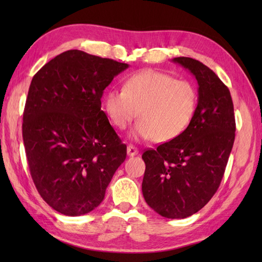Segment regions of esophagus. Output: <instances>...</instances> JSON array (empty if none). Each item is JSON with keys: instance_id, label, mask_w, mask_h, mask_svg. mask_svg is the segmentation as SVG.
I'll return each mask as SVG.
<instances>
[{"instance_id": "34e87169", "label": "esophagus", "mask_w": 262, "mask_h": 262, "mask_svg": "<svg viewBox=\"0 0 262 262\" xmlns=\"http://www.w3.org/2000/svg\"><path fill=\"white\" fill-rule=\"evenodd\" d=\"M137 154H138L137 147L133 146V145L127 146V155H128V157H135V155H137Z\"/></svg>"}]
</instances>
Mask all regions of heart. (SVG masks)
<instances>
[{
    "label": "heart",
    "instance_id": "obj_1",
    "mask_svg": "<svg viewBox=\"0 0 262 262\" xmlns=\"http://www.w3.org/2000/svg\"><path fill=\"white\" fill-rule=\"evenodd\" d=\"M103 108L111 124L125 128L138 115L133 137L165 143L181 135L197 108V90L191 82L176 80L162 72L143 70L130 75L124 89H110Z\"/></svg>",
    "mask_w": 262,
    "mask_h": 262
}]
</instances>
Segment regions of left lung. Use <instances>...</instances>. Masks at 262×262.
Instances as JSON below:
<instances>
[{
    "instance_id": "8db88e82",
    "label": "left lung",
    "mask_w": 262,
    "mask_h": 262,
    "mask_svg": "<svg viewBox=\"0 0 262 262\" xmlns=\"http://www.w3.org/2000/svg\"><path fill=\"white\" fill-rule=\"evenodd\" d=\"M198 83L197 108L181 135L148 149L143 196L166 219H186L202 209L219 189L235 138L230 90L207 66L190 57H176Z\"/></svg>"
}]
</instances>
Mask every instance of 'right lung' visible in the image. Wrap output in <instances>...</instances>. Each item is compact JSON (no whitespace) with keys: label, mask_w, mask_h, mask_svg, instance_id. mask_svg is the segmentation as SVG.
I'll list each match as a JSON object with an SVG mask.
<instances>
[{"label":"right lung","mask_w":262,"mask_h":262,"mask_svg":"<svg viewBox=\"0 0 262 262\" xmlns=\"http://www.w3.org/2000/svg\"><path fill=\"white\" fill-rule=\"evenodd\" d=\"M128 66L72 49L32 77L22 124L28 165L38 192L60 214L97 208L126 159L101 98Z\"/></svg>","instance_id":"1"}]
</instances>
